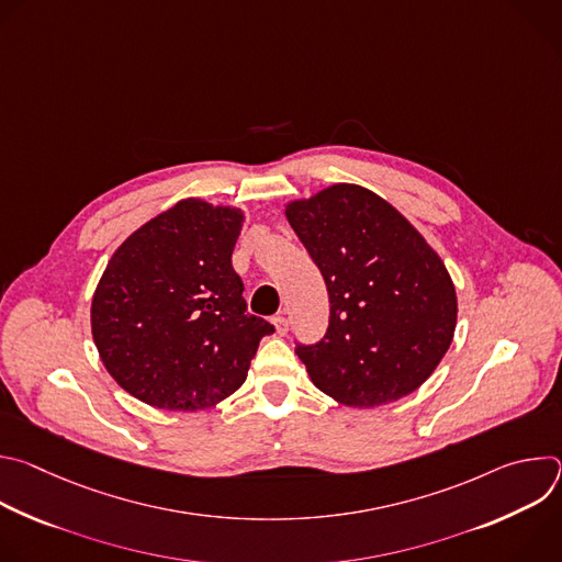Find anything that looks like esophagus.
Masks as SVG:
<instances>
[{"label": "esophagus", "mask_w": 562, "mask_h": 562, "mask_svg": "<svg viewBox=\"0 0 562 562\" xmlns=\"http://www.w3.org/2000/svg\"><path fill=\"white\" fill-rule=\"evenodd\" d=\"M271 323H273V327H276V334H278V336H284V334L289 331V319H286L284 315H276V317L271 319Z\"/></svg>", "instance_id": "34e87169"}]
</instances>
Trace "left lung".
<instances>
[{"label": "left lung", "mask_w": 562, "mask_h": 562, "mask_svg": "<svg viewBox=\"0 0 562 562\" xmlns=\"http://www.w3.org/2000/svg\"><path fill=\"white\" fill-rule=\"evenodd\" d=\"M284 215L331 304L325 338L295 349L311 382L356 409L414 393L456 331L458 297L442 258L403 213L358 184L293 200Z\"/></svg>", "instance_id": "8db88e82"}]
</instances>
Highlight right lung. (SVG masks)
Listing matches in <instances>:
<instances>
[{"instance_id":"obj_1","label":"right lung","mask_w":562,"mask_h":562,"mask_svg":"<svg viewBox=\"0 0 562 562\" xmlns=\"http://www.w3.org/2000/svg\"><path fill=\"white\" fill-rule=\"evenodd\" d=\"M245 211L187 198L133 231L91 302V331L113 380L169 412L211 409L247 380L273 325L247 313L233 247Z\"/></svg>"}]
</instances>
